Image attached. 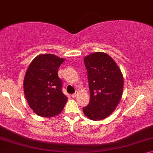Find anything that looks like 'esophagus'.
I'll return each mask as SVG.
<instances>
[{"mask_svg": "<svg viewBox=\"0 0 153 153\" xmlns=\"http://www.w3.org/2000/svg\"><path fill=\"white\" fill-rule=\"evenodd\" d=\"M77 94H78V91H76V93H75V94H72V95H71V96H72V97H73V98H76V96H77Z\"/></svg>", "mask_w": 153, "mask_h": 153, "instance_id": "34e87169", "label": "esophagus"}]
</instances>
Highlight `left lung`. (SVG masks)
Returning a JSON list of instances; mask_svg holds the SVG:
<instances>
[{
    "instance_id": "left-lung-1",
    "label": "left lung",
    "mask_w": 153,
    "mask_h": 153,
    "mask_svg": "<svg viewBox=\"0 0 153 153\" xmlns=\"http://www.w3.org/2000/svg\"><path fill=\"white\" fill-rule=\"evenodd\" d=\"M90 100L83 112L88 119L100 120L109 117L119 105L123 91V76L114 60L107 53L86 56Z\"/></svg>"
}]
</instances>
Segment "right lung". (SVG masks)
Segmentation results:
<instances>
[{"label": "right lung", "instance_id": "add662e5", "mask_svg": "<svg viewBox=\"0 0 153 153\" xmlns=\"http://www.w3.org/2000/svg\"><path fill=\"white\" fill-rule=\"evenodd\" d=\"M64 60L53 54H40L27 68L23 90L30 107L38 116L53 117L63 110L68 98L62 91L57 71Z\"/></svg>", "mask_w": 153, "mask_h": 153}]
</instances>
